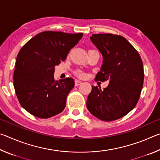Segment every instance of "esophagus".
Returning a JSON list of instances; mask_svg holds the SVG:
<instances>
[{"label": "esophagus", "mask_w": 160, "mask_h": 160, "mask_svg": "<svg viewBox=\"0 0 160 160\" xmlns=\"http://www.w3.org/2000/svg\"><path fill=\"white\" fill-rule=\"evenodd\" d=\"M81 84H82V82H81V81L78 80H75V86H78V85H81Z\"/></svg>", "instance_id": "obj_1"}]
</instances>
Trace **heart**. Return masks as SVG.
<instances>
[{"label": "heart", "instance_id": "obj_1", "mask_svg": "<svg viewBox=\"0 0 160 160\" xmlns=\"http://www.w3.org/2000/svg\"><path fill=\"white\" fill-rule=\"evenodd\" d=\"M74 72H75V74L79 78H83L84 76H85V73H84V72L81 70H79V69L75 70Z\"/></svg>", "mask_w": 160, "mask_h": 160}]
</instances>
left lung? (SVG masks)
<instances>
[{"instance_id": "8db88e82", "label": "left lung", "mask_w": 160, "mask_h": 160, "mask_svg": "<svg viewBox=\"0 0 160 160\" xmlns=\"http://www.w3.org/2000/svg\"><path fill=\"white\" fill-rule=\"evenodd\" d=\"M90 39L104 59L95 81L109 80V84L103 90L92 86L87 107L100 120L115 121L128 113L138 102L144 81L142 59L120 35L96 34Z\"/></svg>"}]
</instances>
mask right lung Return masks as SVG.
<instances>
[{
  "label": "right lung",
  "mask_w": 160,
  "mask_h": 160,
  "mask_svg": "<svg viewBox=\"0 0 160 160\" xmlns=\"http://www.w3.org/2000/svg\"><path fill=\"white\" fill-rule=\"evenodd\" d=\"M82 35L45 31L22 47L16 59L13 85L21 106L32 115L48 118L65 109L74 80L56 81L55 66L66 60Z\"/></svg>",
  "instance_id": "add662e5"
}]
</instances>
